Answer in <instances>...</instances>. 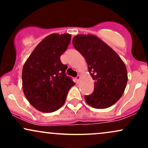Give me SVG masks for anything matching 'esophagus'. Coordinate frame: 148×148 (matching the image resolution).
Listing matches in <instances>:
<instances>
[{
    "label": "esophagus",
    "mask_w": 148,
    "mask_h": 148,
    "mask_svg": "<svg viewBox=\"0 0 148 148\" xmlns=\"http://www.w3.org/2000/svg\"><path fill=\"white\" fill-rule=\"evenodd\" d=\"M75 79H76V83H79V81H80V79H81V76L80 75H78L77 76H76V77L75 78Z\"/></svg>",
    "instance_id": "34e87169"
}]
</instances>
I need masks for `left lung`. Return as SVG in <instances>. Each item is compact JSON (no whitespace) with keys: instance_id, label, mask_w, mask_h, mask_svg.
Segmentation results:
<instances>
[{"instance_id":"1","label":"left lung","mask_w":148,"mask_h":148,"mask_svg":"<svg viewBox=\"0 0 148 148\" xmlns=\"http://www.w3.org/2000/svg\"><path fill=\"white\" fill-rule=\"evenodd\" d=\"M73 46L88 64L95 81L94 91L85 96L86 103L95 108H106L120 99L126 88L127 71L116 52L99 37L92 34L77 35Z\"/></svg>"}]
</instances>
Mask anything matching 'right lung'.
<instances>
[{"instance_id": "right-lung-1", "label": "right lung", "mask_w": 148, "mask_h": 148, "mask_svg": "<svg viewBox=\"0 0 148 148\" xmlns=\"http://www.w3.org/2000/svg\"><path fill=\"white\" fill-rule=\"evenodd\" d=\"M72 35L53 33L35 47L22 69V88L30 104L43 113L57 111L65 102L67 93L75 85L66 76V64L60 61Z\"/></svg>"}]
</instances>
